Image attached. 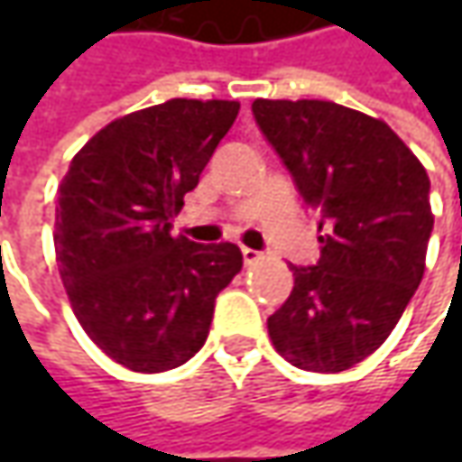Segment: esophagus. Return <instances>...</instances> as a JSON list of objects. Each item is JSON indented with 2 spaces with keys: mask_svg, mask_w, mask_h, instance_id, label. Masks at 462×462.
<instances>
[{
  "mask_svg": "<svg viewBox=\"0 0 462 462\" xmlns=\"http://www.w3.org/2000/svg\"><path fill=\"white\" fill-rule=\"evenodd\" d=\"M241 254H244V264H246V267H252V264H257V262L264 259L262 252H257V249H246V246L241 249Z\"/></svg>",
  "mask_w": 462,
  "mask_h": 462,
  "instance_id": "obj_1",
  "label": "esophagus"
}]
</instances>
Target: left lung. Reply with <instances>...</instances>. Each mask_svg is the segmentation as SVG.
<instances>
[{"instance_id":"8db88e82","label":"left lung","mask_w":462,"mask_h":462,"mask_svg":"<svg viewBox=\"0 0 462 462\" xmlns=\"http://www.w3.org/2000/svg\"><path fill=\"white\" fill-rule=\"evenodd\" d=\"M267 143L319 210L321 259L293 270L267 319L295 367L342 373L388 339L424 275L435 216L430 177L383 120L324 99H254Z\"/></svg>"}]
</instances>
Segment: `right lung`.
<instances>
[{"label": "right lung", "instance_id": "1", "mask_svg": "<svg viewBox=\"0 0 462 462\" xmlns=\"http://www.w3.org/2000/svg\"><path fill=\"white\" fill-rule=\"evenodd\" d=\"M239 116L228 99H169L92 135L59 187L56 259L89 339L135 373L185 365L216 298L241 270L236 244L171 236V218Z\"/></svg>", "mask_w": 462, "mask_h": 462}]
</instances>
